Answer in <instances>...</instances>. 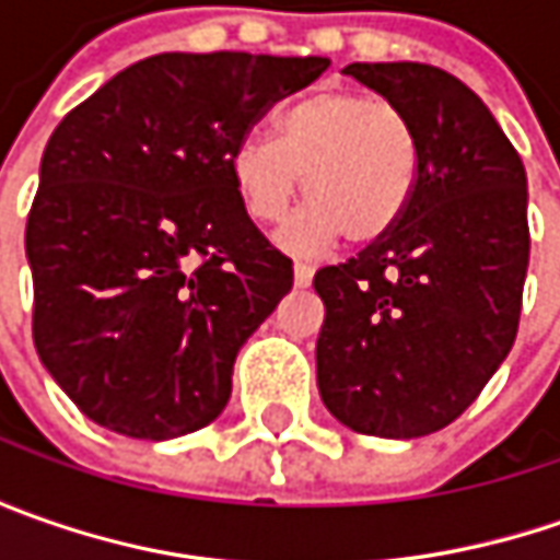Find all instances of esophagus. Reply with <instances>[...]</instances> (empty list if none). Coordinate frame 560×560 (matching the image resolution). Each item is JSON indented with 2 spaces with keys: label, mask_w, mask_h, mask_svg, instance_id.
Here are the masks:
<instances>
[{
  "label": "esophagus",
  "mask_w": 560,
  "mask_h": 560,
  "mask_svg": "<svg viewBox=\"0 0 560 560\" xmlns=\"http://www.w3.org/2000/svg\"><path fill=\"white\" fill-rule=\"evenodd\" d=\"M292 273H295V287H308V283H312V277H314V268H312V265H305V261H295Z\"/></svg>",
  "instance_id": "34e87169"
}]
</instances>
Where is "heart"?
Listing matches in <instances>:
<instances>
[{
    "instance_id": "obj_1",
    "label": "heart",
    "mask_w": 560,
    "mask_h": 560,
    "mask_svg": "<svg viewBox=\"0 0 560 560\" xmlns=\"http://www.w3.org/2000/svg\"><path fill=\"white\" fill-rule=\"evenodd\" d=\"M230 171L248 218L258 224H277L305 177L312 208L283 230L292 252H317L339 233L352 246H371L411 205L420 140L393 102L324 90L280 115L277 140L252 133L236 142Z\"/></svg>"
}]
</instances>
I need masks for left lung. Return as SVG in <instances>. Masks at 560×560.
<instances>
[{"label": "left lung", "mask_w": 560, "mask_h": 560, "mask_svg": "<svg viewBox=\"0 0 560 560\" xmlns=\"http://www.w3.org/2000/svg\"><path fill=\"white\" fill-rule=\"evenodd\" d=\"M346 74L418 130L420 174L383 240L314 273L317 389L364 436L415 440L462 418L505 361L529 265L527 171L483 98L418 61Z\"/></svg>", "instance_id": "left-lung-1"}]
</instances>
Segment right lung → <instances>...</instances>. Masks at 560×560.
Returning <instances> with one entry per match:
<instances>
[{"label":"right lung","instance_id":"1","mask_svg":"<svg viewBox=\"0 0 560 560\" xmlns=\"http://www.w3.org/2000/svg\"><path fill=\"white\" fill-rule=\"evenodd\" d=\"M330 58L162 52L46 142L27 214L33 346L77 408L130 440L224 411L233 361L292 290L236 192V142Z\"/></svg>","mask_w":560,"mask_h":560}]
</instances>
